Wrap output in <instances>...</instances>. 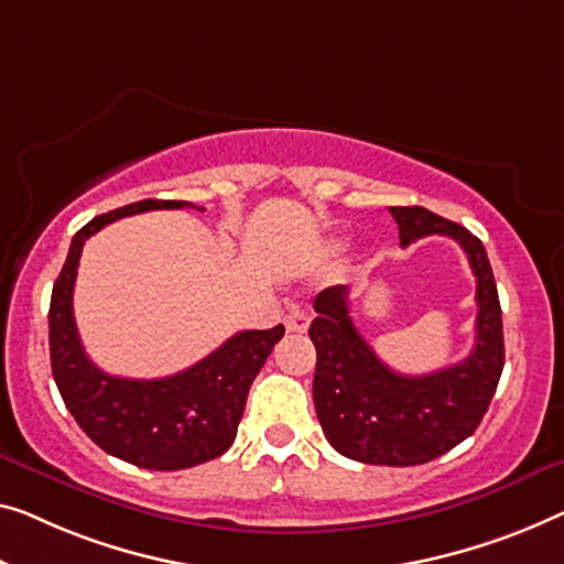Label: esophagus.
<instances>
[{
	"label": "esophagus",
	"mask_w": 564,
	"mask_h": 564,
	"mask_svg": "<svg viewBox=\"0 0 564 564\" xmlns=\"http://www.w3.org/2000/svg\"><path fill=\"white\" fill-rule=\"evenodd\" d=\"M285 329L289 332H296V334H304L308 329L311 324V316L306 314V311H291L289 316H285Z\"/></svg>",
	"instance_id": "esophagus-1"
}]
</instances>
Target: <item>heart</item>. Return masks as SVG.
Wrapping results in <instances>:
<instances>
[{
  "instance_id": "b5f03b06",
  "label": "heart",
  "mask_w": 564,
  "mask_h": 564,
  "mask_svg": "<svg viewBox=\"0 0 564 564\" xmlns=\"http://www.w3.org/2000/svg\"><path fill=\"white\" fill-rule=\"evenodd\" d=\"M334 248H341V242H336V246Z\"/></svg>"
}]
</instances>
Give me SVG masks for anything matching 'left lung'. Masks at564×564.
<instances>
[{
  "label": "left lung",
  "instance_id": "8db88e82",
  "mask_svg": "<svg viewBox=\"0 0 564 564\" xmlns=\"http://www.w3.org/2000/svg\"><path fill=\"white\" fill-rule=\"evenodd\" d=\"M400 242L445 235L464 248L476 275V344L464 362L431 375H400L375 355L349 316V289L332 285L314 301L308 336L316 347L314 405L341 456L372 466H417L456 448L481 423L503 369L497 281L484 242L425 207H390Z\"/></svg>",
  "mask_w": 564,
  "mask_h": 564
}]
</instances>
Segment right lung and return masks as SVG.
<instances>
[{
    "label": "right lung",
    "mask_w": 564,
    "mask_h": 564,
    "mask_svg": "<svg viewBox=\"0 0 564 564\" xmlns=\"http://www.w3.org/2000/svg\"><path fill=\"white\" fill-rule=\"evenodd\" d=\"M182 207L195 205L182 199H141L94 217L75 232L47 314L50 365L75 423L98 448L151 470L192 468L230 448L250 384L285 332L283 324L240 332L197 365L159 380L113 377L90 362L73 316V285L83 246L119 217Z\"/></svg>",
    "instance_id": "1"
}]
</instances>
